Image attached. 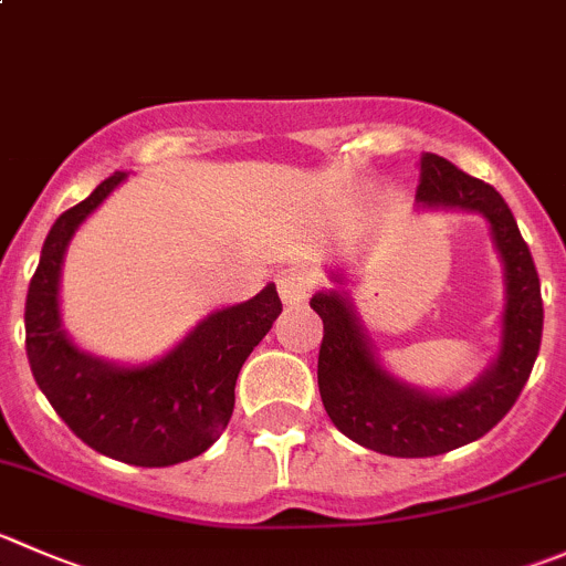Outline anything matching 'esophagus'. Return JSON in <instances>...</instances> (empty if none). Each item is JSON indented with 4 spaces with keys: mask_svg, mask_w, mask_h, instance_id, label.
I'll return each mask as SVG.
<instances>
[{
    "mask_svg": "<svg viewBox=\"0 0 566 566\" xmlns=\"http://www.w3.org/2000/svg\"><path fill=\"white\" fill-rule=\"evenodd\" d=\"M317 290V276L310 268H287L279 273V295L284 304H301Z\"/></svg>",
    "mask_w": 566,
    "mask_h": 566,
    "instance_id": "1",
    "label": "esophagus"
}]
</instances>
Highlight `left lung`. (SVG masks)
Masks as SVG:
<instances>
[{
  "label": "left lung",
  "instance_id": "8db88e82",
  "mask_svg": "<svg viewBox=\"0 0 566 566\" xmlns=\"http://www.w3.org/2000/svg\"><path fill=\"white\" fill-rule=\"evenodd\" d=\"M417 207L473 210L490 221L506 271L501 354L490 370L459 392H422L378 365L370 339L343 293H317L310 301L323 321L317 387L328 417L359 446L400 459L440 457L495 429L534 370L545 317L534 256L512 210L492 185L426 151L420 157ZM334 279L339 282V276Z\"/></svg>",
  "mask_w": 566,
  "mask_h": 566
}]
</instances>
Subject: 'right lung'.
<instances>
[{
  "instance_id": "right-lung-1",
  "label": "right lung",
  "mask_w": 566,
  "mask_h": 566,
  "mask_svg": "<svg viewBox=\"0 0 566 566\" xmlns=\"http://www.w3.org/2000/svg\"><path fill=\"white\" fill-rule=\"evenodd\" d=\"M124 177L104 179L49 229L27 293V359L41 392L85 446L137 468H168L223 434L240 367L271 332L282 301L268 284L254 298L212 312L151 365L118 367L76 348L60 328V265L76 227Z\"/></svg>"
}]
</instances>
